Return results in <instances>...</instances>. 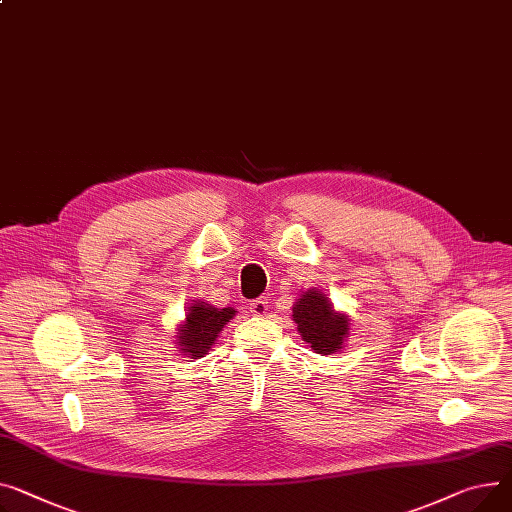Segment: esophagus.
Wrapping results in <instances>:
<instances>
[{
  "label": "esophagus",
  "mask_w": 512,
  "mask_h": 512,
  "mask_svg": "<svg viewBox=\"0 0 512 512\" xmlns=\"http://www.w3.org/2000/svg\"><path fill=\"white\" fill-rule=\"evenodd\" d=\"M249 309H251V313H253L255 317H263V315L267 313V309H269V302H267V296H261V298L253 300V302L249 304Z\"/></svg>",
  "instance_id": "34e87169"
}]
</instances>
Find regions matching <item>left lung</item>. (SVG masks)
Returning a JSON list of instances; mask_svg holds the SVG:
<instances>
[{"instance_id":"8db88e82","label":"left lung","mask_w":512,"mask_h":512,"mask_svg":"<svg viewBox=\"0 0 512 512\" xmlns=\"http://www.w3.org/2000/svg\"><path fill=\"white\" fill-rule=\"evenodd\" d=\"M292 313L298 333L317 354H333L342 348L348 335V319L333 311L325 294L319 290L304 292L292 306Z\"/></svg>"}]
</instances>
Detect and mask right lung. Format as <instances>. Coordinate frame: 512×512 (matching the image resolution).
Returning a JSON list of instances; mask_svg holds the SVG:
<instances>
[{"label":"right lung","mask_w":512,"mask_h":512,"mask_svg":"<svg viewBox=\"0 0 512 512\" xmlns=\"http://www.w3.org/2000/svg\"><path fill=\"white\" fill-rule=\"evenodd\" d=\"M234 309H214L208 302H193L187 321L179 329V346L191 358H201L216 342L222 327L234 317Z\"/></svg>","instance_id":"add662e5"}]
</instances>
